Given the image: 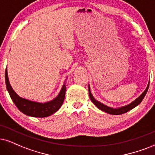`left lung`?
Here are the masks:
<instances>
[{"mask_svg": "<svg viewBox=\"0 0 155 155\" xmlns=\"http://www.w3.org/2000/svg\"><path fill=\"white\" fill-rule=\"evenodd\" d=\"M149 85H150V83L148 84V86H147V89H145V91L143 92L142 94H141L140 97L137 98V99H135L133 102L130 104L129 105L124 106V107H120V108H118V109L111 108V107H107V106L103 104H101V102H99V101L96 100V99L94 98V97L91 94V91H90L89 86V97H90V99H91V101L94 104L95 106L97 107V108L101 109V111H104V112L110 114L119 115V114H122L127 112V111H129L130 110H131V109L134 108L135 107H137V106L140 104L141 103V101H142L143 100V99H144V97H145L147 92V91H148Z\"/></svg>", "mask_w": 155, "mask_h": 155, "instance_id": "left-lung-1", "label": "left lung"}]
</instances>
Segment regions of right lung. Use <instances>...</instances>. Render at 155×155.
I'll return each mask as SVG.
<instances>
[{
	"mask_svg": "<svg viewBox=\"0 0 155 155\" xmlns=\"http://www.w3.org/2000/svg\"><path fill=\"white\" fill-rule=\"evenodd\" d=\"M5 79L6 88L11 99L17 108L25 115L34 117H46L57 111L63 104L66 89L65 84L63 85L58 95L52 101L46 103H38L23 99L16 94L9 83L7 67L5 72Z\"/></svg>",
	"mask_w": 155,
	"mask_h": 155,
	"instance_id": "right-lung-1",
	"label": "right lung"
}]
</instances>
